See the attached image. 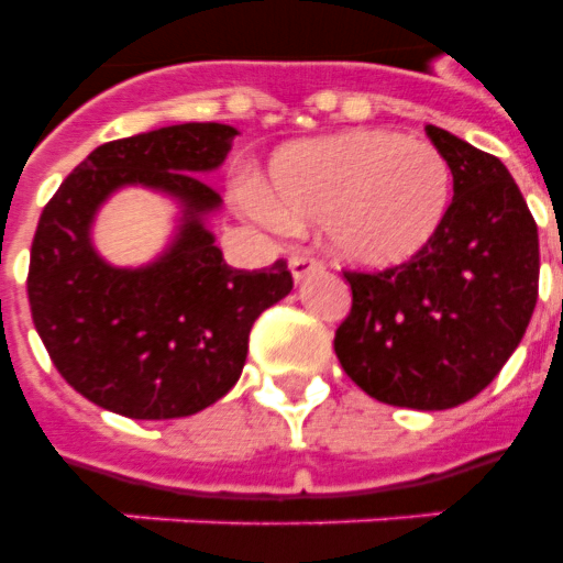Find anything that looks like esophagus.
I'll return each instance as SVG.
<instances>
[{
    "label": "esophagus",
    "mask_w": 563,
    "mask_h": 563,
    "mask_svg": "<svg viewBox=\"0 0 563 563\" xmlns=\"http://www.w3.org/2000/svg\"><path fill=\"white\" fill-rule=\"evenodd\" d=\"M289 268H291V277L300 283L303 277H309V274L324 272V263H321V260L312 254H295L289 260Z\"/></svg>",
    "instance_id": "34e87169"
}]
</instances>
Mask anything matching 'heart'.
<instances>
[{
	"label": "heart",
	"instance_id": "1",
	"mask_svg": "<svg viewBox=\"0 0 563 563\" xmlns=\"http://www.w3.org/2000/svg\"><path fill=\"white\" fill-rule=\"evenodd\" d=\"M453 175L435 145L388 131L295 143L268 169V219L324 221L335 254L397 265L444 224Z\"/></svg>",
	"mask_w": 563,
	"mask_h": 563
}]
</instances>
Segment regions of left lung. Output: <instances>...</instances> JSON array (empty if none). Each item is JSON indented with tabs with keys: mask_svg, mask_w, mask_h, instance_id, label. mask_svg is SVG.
<instances>
[{
	"mask_svg": "<svg viewBox=\"0 0 563 563\" xmlns=\"http://www.w3.org/2000/svg\"><path fill=\"white\" fill-rule=\"evenodd\" d=\"M427 136L453 172L444 224L409 263L344 272L351 316L335 330L344 374L374 400L441 411L485 388L538 303V224L499 157L444 128Z\"/></svg>",
	"mask_w": 563,
	"mask_h": 563,
	"instance_id": "8db88e82",
	"label": "left lung"
}]
</instances>
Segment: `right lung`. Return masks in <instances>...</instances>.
Wrapping results in <instances>:
<instances>
[{"instance_id":"1","label":"right lung","mask_w":563,"mask_h":563,"mask_svg":"<svg viewBox=\"0 0 563 563\" xmlns=\"http://www.w3.org/2000/svg\"><path fill=\"white\" fill-rule=\"evenodd\" d=\"M239 131L187 122L99 145L43 207L31 242V318L75 391L134 420L187 418L236 385L247 335L291 291L277 260L263 272L230 268L207 228L221 207L201 180L219 169ZM122 186L181 203L173 245L148 266L117 269L91 247L95 212Z\"/></svg>"}]
</instances>
